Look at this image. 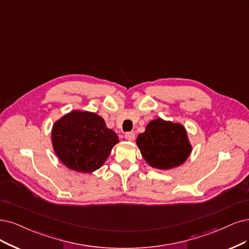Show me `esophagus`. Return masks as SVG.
<instances>
[{
  "label": "esophagus",
  "instance_id": "1",
  "mask_svg": "<svg viewBox=\"0 0 249 249\" xmlns=\"http://www.w3.org/2000/svg\"><path fill=\"white\" fill-rule=\"evenodd\" d=\"M134 133L133 132H127L125 133V140L128 142H132L134 141Z\"/></svg>",
  "mask_w": 249,
  "mask_h": 249
}]
</instances>
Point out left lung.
<instances>
[{
    "instance_id": "left-lung-1",
    "label": "left lung",
    "mask_w": 249,
    "mask_h": 249,
    "mask_svg": "<svg viewBox=\"0 0 249 249\" xmlns=\"http://www.w3.org/2000/svg\"><path fill=\"white\" fill-rule=\"evenodd\" d=\"M136 144L145 162L160 170L180 166L193 150L185 126L161 118L149 122L137 136Z\"/></svg>"
}]
</instances>
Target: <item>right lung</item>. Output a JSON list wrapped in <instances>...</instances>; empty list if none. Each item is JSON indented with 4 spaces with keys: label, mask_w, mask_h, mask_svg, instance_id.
<instances>
[{
    "label": "right lung",
    "mask_w": 249,
    "mask_h": 249,
    "mask_svg": "<svg viewBox=\"0 0 249 249\" xmlns=\"http://www.w3.org/2000/svg\"><path fill=\"white\" fill-rule=\"evenodd\" d=\"M51 142L54 153L64 166L91 173L103 166L119 139L107 127L103 117L75 109L53 124Z\"/></svg>",
    "instance_id": "1"
}]
</instances>
